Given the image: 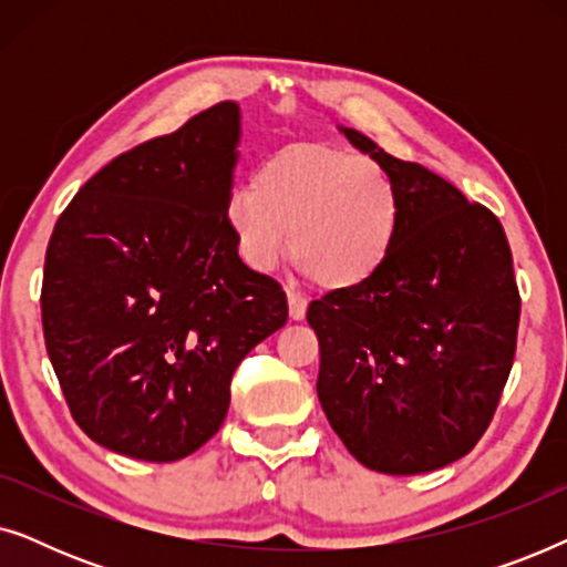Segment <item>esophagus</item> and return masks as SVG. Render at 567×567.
I'll list each match as a JSON object with an SVG mask.
<instances>
[{"instance_id": "1", "label": "esophagus", "mask_w": 567, "mask_h": 567, "mask_svg": "<svg viewBox=\"0 0 567 567\" xmlns=\"http://www.w3.org/2000/svg\"><path fill=\"white\" fill-rule=\"evenodd\" d=\"M286 299H289V317H291V320H293V322L305 320V315H307V299L301 297V293L291 291V289H286Z\"/></svg>"}]
</instances>
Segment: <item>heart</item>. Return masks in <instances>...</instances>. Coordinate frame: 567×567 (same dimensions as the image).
<instances>
[{"label":"heart","mask_w":567,"mask_h":567,"mask_svg":"<svg viewBox=\"0 0 567 567\" xmlns=\"http://www.w3.org/2000/svg\"><path fill=\"white\" fill-rule=\"evenodd\" d=\"M239 255L260 274L289 250L324 291H353L379 276L400 237L402 204L384 167L328 144H289L262 162L255 185L227 204Z\"/></svg>","instance_id":"heart-1"}]
</instances>
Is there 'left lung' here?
<instances>
[{
  "instance_id": "obj_1",
  "label": "left lung",
  "mask_w": 567,
  "mask_h": 567,
  "mask_svg": "<svg viewBox=\"0 0 567 567\" xmlns=\"http://www.w3.org/2000/svg\"><path fill=\"white\" fill-rule=\"evenodd\" d=\"M340 131L398 185L392 258L353 291L315 299L317 398L348 452L384 475H421L472 452L516 353L522 299L498 216L417 162Z\"/></svg>"
}]
</instances>
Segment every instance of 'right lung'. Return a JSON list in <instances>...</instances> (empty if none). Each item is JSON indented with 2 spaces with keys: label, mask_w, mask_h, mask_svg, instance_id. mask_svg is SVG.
I'll return each mask as SVG.
<instances>
[{
  "label": "right lung",
  "mask_w": 567,
  "mask_h": 567,
  "mask_svg": "<svg viewBox=\"0 0 567 567\" xmlns=\"http://www.w3.org/2000/svg\"><path fill=\"white\" fill-rule=\"evenodd\" d=\"M239 107L219 103L82 185L45 250V351L76 425L144 462L219 431L239 361L289 317L239 260L227 204Z\"/></svg>",
  "instance_id": "obj_1"
}]
</instances>
